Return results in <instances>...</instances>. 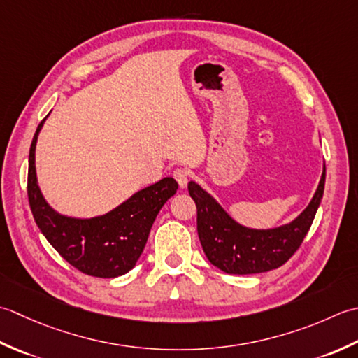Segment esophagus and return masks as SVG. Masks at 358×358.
I'll return each mask as SVG.
<instances>
[{"mask_svg":"<svg viewBox=\"0 0 358 358\" xmlns=\"http://www.w3.org/2000/svg\"><path fill=\"white\" fill-rule=\"evenodd\" d=\"M173 176H174V179L178 180V184H179L180 188H185L187 187L188 180H189V171L188 170H185V169H176V170H174V173H173Z\"/></svg>","mask_w":358,"mask_h":358,"instance_id":"esophagus-1","label":"esophagus"}]
</instances>
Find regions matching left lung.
<instances>
[{
  "instance_id": "8db88e82",
  "label": "left lung",
  "mask_w": 358,
  "mask_h": 358,
  "mask_svg": "<svg viewBox=\"0 0 358 358\" xmlns=\"http://www.w3.org/2000/svg\"><path fill=\"white\" fill-rule=\"evenodd\" d=\"M326 166L309 206L294 221L281 227L257 230L238 224L196 182L188 193L198 208V235L203 253L211 264L231 275H250L282 266L308 235L323 198Z\"/></svg>"
}]
</instances>
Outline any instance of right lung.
<instances>
[{
  "mask_svg": "<svg viewBox=\"0 0 358 358\" xmlns=\"http://www.w3.org/2000/svg\"><path fill=\"white\" fill-rule=\"evenodd\" d=\"M41 120L29 151L27 196L34 220L49 244L72 267L97 278H115L136 266L160 208L178 192V182L164 178L134 193L106 215L80 220L57 213L43 198L35 171V147Z\"/></svg>",
  "mask_w": 358,
  "mask_h": 358,
  "instance_id": "obj_1",
  "label": "right lung"
}]
</instances>
